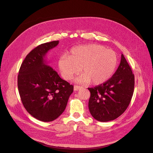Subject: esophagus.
<instances>
[{
	"instance_id": "34e87169",
	"label": "esophagus",
	"mask_w": 153,
	"mask_h": 153,
	"mask_svg": "<svg viewBox=\"0 0 153 153\" xmlns=\"http://www.w3.org/2000/svg\"><path fill=\"white\" fill-rule=\"evenodd\" d=\"M82 87H80V86H78V85H75L74 86V90L75 91H77L78 90L81 89Z\"/></svg>"
}]
</instances>
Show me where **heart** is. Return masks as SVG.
<instances>
[{"label":"heart","instance_id":"heart-1","mask_svg":"<svg viewBox=\"0 0 153 153\" xmlns=\"http://www.w3.org/2000/svg\"><path fill=\"white\" fill-rule=\"evenodd\" d=\"M117 62L114 51L91 44L72 48L68 56L63 55L58 59V66L66 80H71L80 70L82 74L76 78L77 82L100 85L112 76Z\"/></svg>","mask_w":153,"mask_h":153}]
</instances>
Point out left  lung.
Listing matches in <instances>:
<instances>
[{"instance_id":"8db88e82","label":"left lung","mask_w":153,"mask_h":153,"mask_svg":"<svg viewBox=\"0 0 153 153\" xmlns=\"http://www.w3.org/2000/svg\"><path fill=\"white\" fill-rule=\"evenodd\" d=\"M134 88V75L122 54L120 63L113 76L90 91L89 111L100 122L113 120L123 114L131 102Z\"/></svg>"}]
</instances>
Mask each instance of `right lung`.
I'll return each instance as SVG.
<instances>
[{
    "label": "right lung",
    "mask_w": 153,
    "mask_h": 153,
    "mask_svg": "<svg viewBox=\"0 0 153 153\" xmlns=\"http://www.w3.org/2000/svg\"><path fill=\"white\" fill-rule=\"evenodd\" d=\"M58 43L54 41L35 48L23 61L18 74V90L24 108L42 122L57 119L73 91V85L61 78L45 59Z\"/></svg>",
    "instance_id": "obj_1"
}]
</instances>
